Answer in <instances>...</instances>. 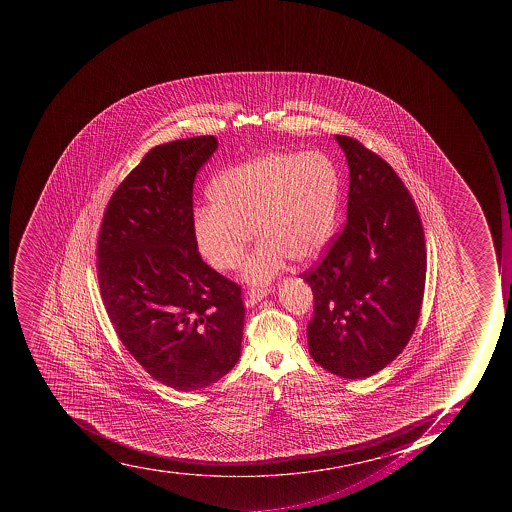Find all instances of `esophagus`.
Listing matches in <instances>:
<instances>
[{"label":"esophagus","mask_w":512,"mask_h":512,"mask_svg":"<svg viewBox=\"0 0 512 512\" xmlns=\"http://www.w3.org/2000/svg\"><path fill=\"white\" fill-rule=\"evenodd\" d=\"M272 291L270 286H261V288H251L248 290V294H246V306H254L256 302L261 301V299L266 298L267 294Z\"/></svg>","instance_id":"obj_1"}]
</instances>
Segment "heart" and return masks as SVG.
Masks as SVG:
<instances>
[{"label":"heart","instance_id":"obj_1","mask_svg":"<svg viewBox=\"0 0 512 512\" xmlns=\"http://www.w3.org/2000/svg\"><path fill=\"white\" fill-rule=\"evenodd\" d=\"M338 192V173L323 153H264L213 179V206L198 208L192 219L195 245L214 269H235L253 225L261 240L243 277L269 282L288 258L309 262L323 253L333 237Z\"/></svg>","mask_w":512,"mask_h":512}]
</instances>
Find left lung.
I'll use <instances>...</instances> for the list:
<instances>
[{"mask_svg": "<svg viewBox=\"0 0 512 512\" xmlns=\"http://www.w3.org/2000/svg\"><path fill=\"white\" fill-rule=\"evenodd\" d=\"M334 139L349 168L347 219L323 261L302 274L315 304L307 343L320 367L363 379L395 360L415 331L426 245L415 202L394 169L352 137Z\"/></svg>", "mask_w": 512, "mask_h": 512, "instance_id": "8db88e82", "label": "left lung"}]
</instances>
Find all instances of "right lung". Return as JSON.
Here are the masks:
<instances>
[{
	"label": "right lung",
	"mask_w": 512,
	"mask_h": 512,
	"mask_svg": "<svg viewBox=\"0 0 512 512\" xmlns=\"http://www.w3.org/2000/svg\"><path fill=\"white\" fill-rule=\"evenodd\" d=\"M218 149L214 136L158 145L105 210L97 275L123 346L153 379L198 391L240 359V286L203 262L192 235L194 181Z\"/></svg>",
	"instance_id": "right-lung-1"
}]
</instances>
